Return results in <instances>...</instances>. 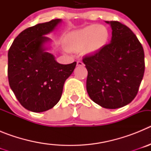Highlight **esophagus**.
Masks as SVG:
<instances>
[{
    "mask_svg": "<svg viewBox=\"0 0 151 151\" xmlns=\"http://www.w3.org/2000/svg\"><path fill=\"white\" fill-rule=\"evenodd\" d=\"M77 66H84L83 62H82V61H81V60L77 61Z\"/></svg>",
    "mask_w": 151,
    "mask_h": 151,
    "instance_id": "1",
    "label": "esophagus"
}]
</instances>
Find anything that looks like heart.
Masks as SVG:
<instances>
[{
	"label": "heart",
	"instance_id": "1",
	"mask_svg": "<svg viewBox=\"0 0 151 151\" xmlns=\"http://www.w3.org/2000/svg\"><path fill=\"white\" fill-rule=\"evenodd\" d=\"M109 38V32L104 26H89L73 33L69 43L72 48H82L86 46L88 51H96L104 46Z\"/></svg>",
	"mask_w": 151,
	"mask_h": 151
}]
</instances>
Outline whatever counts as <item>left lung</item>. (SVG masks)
Instances as JSON below:
<instances>
[{"mask_svg": "<svg viewBox=\"0 0 151 151\" xmlns=\"http://www.w3.org/2000/svg\"><path fill=\"white\" fill-rule=\"evenodd\" d=\"M111 42L82 61L88 70L86 88L91 99L106 109L122 107L138 94L145 73V52L133 32L118 21Z\"/></svg>", "mask_w": 151, "mask_h": 151, "instance_id": "obj_1", "label": "left lung"}]
</instances>
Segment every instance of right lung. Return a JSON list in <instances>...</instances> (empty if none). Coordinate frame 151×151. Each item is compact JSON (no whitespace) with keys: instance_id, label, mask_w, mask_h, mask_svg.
<instances>
[{"instance_id":"right-lung-1","label":"right lung","mask_w":151,"mask_h":151,"mask_svg":"<svg viewBox=\"0 0 151 151\" xmlns=\"http://www.w3.org/2000/svg\"><path fill=\"white\" fill-rule=\"evenodd\" d=\"M61 22L56 19L22 31L8 51L7 76L10 88L26 110L40 113L59 102L64 82L73 73L76 62L63 65L46 52V35Z\"/></svg>"}]
</instances>
